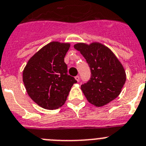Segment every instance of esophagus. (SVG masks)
I'll use <instances>...</instances> for the list:
<instances>
[{
  "label": "esophagus",
  "mask_w": 146,
  "mask_h": 146,
  "mask_svg": "<svg viewBox=\"0 0 146 146\" xmlns=\"http://www.w3.org/2000/svg\"><path fill=\"white\" fill-rule=\"evenodd\" d=\"M75 78H76V81H77L78 82V81H79V80H80V76H76V77H75Z\"/></svg>",
  "instance_id": "obj_1"
}]
</instances>
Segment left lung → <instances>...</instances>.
Returning a JSON list of instances; mask_svg holds the SVG:
<instances>
[{
	"label": "left lung",
	"mask_w": 146,
	"mask_h": 146,
	"mask_svg": "<svg viewBox=\"0 0 146 146\" xmlns=\"http://www.w3.org/2000/svg\"><path fill=\"white\" fill-rule=\"evenodd\" d=\"M74 48L85 58L92 72L89 81L81 86L88 102L100 107L116 99L126 81V73L114 52L96 42H78Z\"/></svg>",
	"instance_id": "left-lung-1"
}]
</instances>
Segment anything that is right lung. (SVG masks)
<instances>
[{"mask_svg":"<svg viewBox=\"0 0 146 146\" xmlns=\"http://www.w3.org/2000/svg\"><path fill=\"white\" fill-rule=\"evenodd\" d=\"M70 46L68 42H50L36 52L24 67L23 82L27 94L42 108L52 110L62 107L77 82L67 74L64 62Z\"/></svg>","mask_w":146,"mask_h":146,"instance_id":"obj_1","label":"right lung"}]
</instances>
